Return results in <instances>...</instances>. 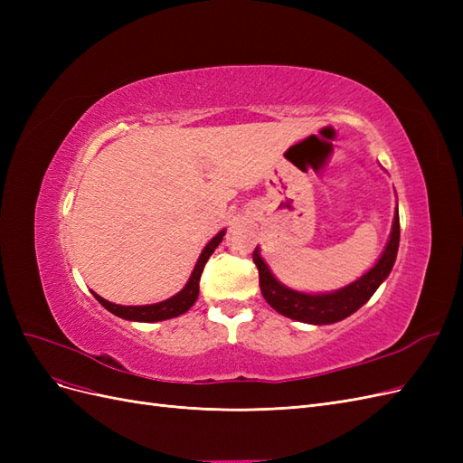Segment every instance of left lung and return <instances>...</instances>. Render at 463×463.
I'll return each instance as SVG.
<instances>
[{"label":"left lung","instance_id":"obj_1","mask_svg":"<svg viewBox=\"0 0 463 463\" xmlns=\"http://www.w3.org/2000/svg\"><path fill=\"white\" fill-rule=\"evenodd\" d=\"M398 245L400 216L396 208L390 240L378 262L367 274H363L359 279H355V282L330 293H303L279 284L270 272L269 264L262 260L259 247L253 253V262L259 269V286L262 291V298L274 311L293 320L309 322V325H332V322H338L349 315H354L373 298V293L388 278L392 266L396 262Z\"/></svg>","mask_w":463,"mask_h":463}]
</instances>
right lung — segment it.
I'll use <instances>...</instances> for the list:
<instances>
[{"mask_svg":"<svg viewBox=\"0 0 463 463\" xmlns=\"http://www.w3.org/2000/svg\"><path fill=\"white\" fill-rule=\"evenodd\" d=\"M223 233H226V230H222L220 233H216L213 237V240L208 241V245L203 249V253H201L197 264H194L189 282L185 284L184 289H181L179 293H175V296L170 298V299L160 301V303H154V305H128V307H125V305L109 303L104 298L96 296L94 291H92V296L98 299V303L104 307V309H108L109 313H114L116 317L125 318V320L158 322V320H165V318H174V317L184 315V313H187L191 309L193 303L197 301V298H199V282H201V274L204 270V264L210 259V255L214 253V249L220 245Z\"/></svg>","mask_w":463,"mask_h":463,"instance_id":"add662e5","label":"right lung"}]
</instances>
